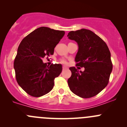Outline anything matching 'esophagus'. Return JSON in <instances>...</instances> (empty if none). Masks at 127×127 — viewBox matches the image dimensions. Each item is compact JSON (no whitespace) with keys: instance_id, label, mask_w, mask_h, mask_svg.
<instances>
[{"instance_id":"34e87169","label":"esophagus","mask_w":127,"mask_h":127,"mask_svg":"<svg viewBox=\"0 0 127 127\" xmlns=\"http://www.w3.org/2000/svg\"><path fill=\"white\" fill-rule=\"evenodd\" d=\"M67 67H66V66H63V70H64V69H67Z\"/></svg>"}]
</instances>
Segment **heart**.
<instances>
[{"mask_svg":"<svg viewBox=\"0 0 127 127\" xmlns=\"http://www.w3.org/2000/svg\"><path fill=\"white\" fill-rule=\"evenodd\" d=\"M61 63H63V64H66L67 63V62H66V60H61Z\"/></svg>","mask_w":127,"mask_h":127,"instance_id":"heart-1","label":"heart"}]
</instances>
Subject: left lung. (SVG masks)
<instances>
[{
    "mask_svg": "<svg viewBox=\"0 0 127 127\" xmlns=\"http://www.w3.org/2000/svg\"><path fill=\"white\" fill-rule=\"evenodd\" d=\"M67 37L78 44L76 65L85 68L79 72L75 67H70L72 75L67 80L69 87L81 98L95 96L107 86L112 71L108 47L99 36L86 29L69 32Z\"/></svg>",
    "mask_w": 127,
    "mask_h": 127,
    "instance_id": "left-lung-1",
    "label": "left lung"
}]
</instances>
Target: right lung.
Returning a JSON list of instances; mask_svg holds the SVG:
<instances>
[{
  "label": "right lung",
  "instance_id": "1",
  "mask_svg": "<svg viewBox=\"0 0 127 127\" xmlns=\"http://www.w3.org/2000/svg\"><path fill=\"white\" fill-rule=\"evenodd\" d=\"M64 34L63 31L40 27L20 43L14 69L18 84L29 95L42 96L53 89L55 79L62 71V65L52 64L48 66L42 59L53 54L55 47Z\"/></svg>",
  "mask_w": 127,
  "mask_h": 127
}]
</instances>
